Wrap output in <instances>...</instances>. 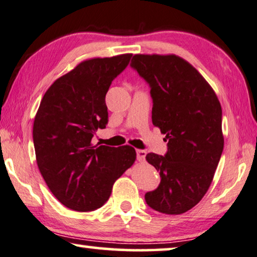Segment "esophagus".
<instances>
[{"label": "esophagus", "mask_w": 257, "mask_h": 257, "mask_svg": "<svg viewBox=\"0 0 257 257\" xmlns=\"http://www.w3.org/2000/svg\"><path fill=\"white\" fill-rule=\"evenodd\" d=\"M146 150H142V149H138L137 150V158L139 162H144L146 159Z\"/></svg>", "instance_id": "esophagus-1"}]
</instances>
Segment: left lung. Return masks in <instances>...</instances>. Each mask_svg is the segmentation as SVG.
Here are the masks:
<instances>
[{"instance_id":"obj_1","label":"left lung","mask_w":257,"mask_h":257,"mask_svg":"<svg viewBox=\"0 0 257 257\" xmlns=\"http://www.w3.org/2000/svg\"><path fill=\"white\" fill-rule=\"evenodd\" d=\"M131 67L149 84L153 124L168 141L164 156H146L161 175L146 203L164 214L186 213L207 192L223 151L220 101L198 70L174 54H136Z\"/></svg>"}]
</instances>
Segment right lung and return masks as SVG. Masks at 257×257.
I'll return each mask as SVG.
<instances>
[{
  "mask_svg": "<svg viewBox=\"0 0 257 257\" xmlns=\"http://www.w3.org/2000/svg\"><path fill=\"white\" fill-rule=\"evenodd\" d=\"M131 57L83 61L58 78L41 101L33 126L37 166L54 197L73 211L100 208L137 158L130 146L91 144L96 130L108 123L104 99L109 86Z\"/></svg>",
  "mask_w": 257,
  "mask_h": 257,
  "instance_id": "obj_1",
  "label": "right lung"
}]
</instances>
